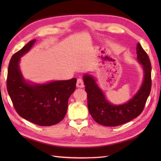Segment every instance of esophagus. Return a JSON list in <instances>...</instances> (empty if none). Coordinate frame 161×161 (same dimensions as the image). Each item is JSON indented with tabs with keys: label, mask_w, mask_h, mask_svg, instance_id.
Segmentation results:
<instances>
[{
	"label": "esophagus",
	"mask_w": 161,
	"mask_h": 161,
	"mask_svg": "<svg viewBox=\"0 0 161 161\" xmlns=\"http://www.w3.org/2000/svg\"><path fill=\"white\" fill-rule=\"evenodd\" d=\"M77 86L79 88H83L84 86V81L81 78H79L77 79Z\"/></svg>",
	"instance_id": "esophagus-1"
}]
</instances>
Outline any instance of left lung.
Returning a JSON list of instances; mask_svg holds the SVG:
<instances>
[{"instance_id": "left-lung-1", "label": "left lung", "mask_w": 161, "mask_h": 161, "mask_svg": "<svg viewBox=\"0 0 161 161\" xmlns=\"http://www.w3.org/2000/svg\"><path fill=\"white\" fill-rule=\"evenodd\" d=\"M136 50L137 59L142 65L144 70V80L138 93L124 104L114 105L109 103L95 79L90 75H84L88 111L98 124L107 126L121 125L137 118L144 109L151 92L152 66L147 54L139 43Z\"/></svg>"}]
</instances>
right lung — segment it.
Wrapping results in <instances>:
<instances>
[{"label": "right lung", "mask_w": 161, "mask_h": 161, "mask_svg": "<svg viewBox=\"0 0 161 161\" xmlns=\"http://www.w3.org/2000/svg\"><path fill=\"white\" fill-rule=\"evenodd\" d=\"M33 39L13 54L7 78V89L15 110L23 118L39 126H52L66 115L68 98L76 88L77 79L31 84L23 78L19 68L20 57L31 49Z\"/></svg>", "instance_id": "right-lung-1"}]
</instances>
